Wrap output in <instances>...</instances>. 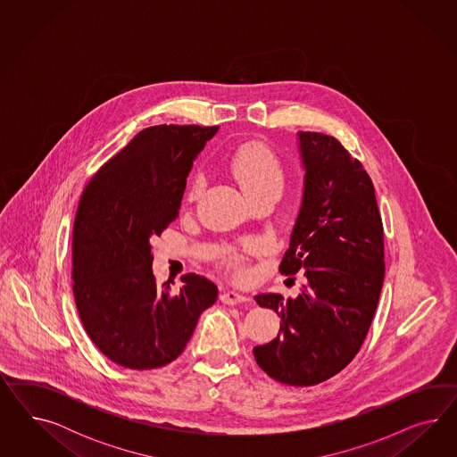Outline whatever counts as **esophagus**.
Returning <instances> with one entry per match:
<instances>
[{"label":"esophagus","instance_id":"esophagus-1","mask_svg":"<svg viewBox=\"0 0 457 457\" xmlns=\"http://www.w3.org/2000/svg\"><path fill=\"white\" fill-rule=\"evenodd\" d=\"M221 302L224 304L245 303V302H249V298L246 295H241L237 291L229 290L222 293Z\"/></svg>","mask_w":457,"mask_h":457}]
</instances>
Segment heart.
Instances as JSON below:
<instances>
[{
	"label": "heart",
	"instance_id": "b5f03b06",
	"mask_svg": "<svg viewBox=\"0 0 457 457\" xmlns=\"http://www.w3.org/2000/svg\"><path fill=\"white\" fill-rule=\"evenodd\" d=\"M231 169L236 179L243 186L248 197L260 194H281L285 187V167L279 157L263 144H248L235 154ZM206 184L204 174L195 172L187 187V197L195 199ZM231 266L243 273V262L239 256H231Z\"/></svg>",
	"mask_w": 457,
	"mask_h": 457
}]
</instances>
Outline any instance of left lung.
<instances>
[{
	"label": "left lung",
	"mask_w": 457,
	"mask_h": 457,
	"mask_svg": "<svg viewBox=\"0 0 457 457\" xmlns=\"http://www.w3.org/2000/svg\"><path fill=\"white\" fill-rule=\"evenodd\" d=\"M302 208L279 273L304 271L296 298L254 296L281 319L277 338L253 348L266 374L306 387L330 378L359 353L384 285V226L367 170L320 132H298Z\"/></svg>",
	"instance_id": "obj_1"
}]
</instances>
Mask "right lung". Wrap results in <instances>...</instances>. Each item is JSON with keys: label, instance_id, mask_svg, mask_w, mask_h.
Segmentation results:
<instances>
[{"label": "right lung", "instance_id": "obj_1", "mask_svg": "<svg viewBox=\"0 0 457 457\" xmlns=\"http://www.w3.org/2000/svg\"><path fill=\"white\" fill-rule=\"evenodd\" d=\"M218 129L147 127L83 189L71 239L75 304L90 340L125 369L178 359L218 298V287L194 273L178 293L169 281L157 287L151 248V237L179 216L194 159Z\"/></svg>", "mask_w": 457, "mask_h": 457}]
</instances>
